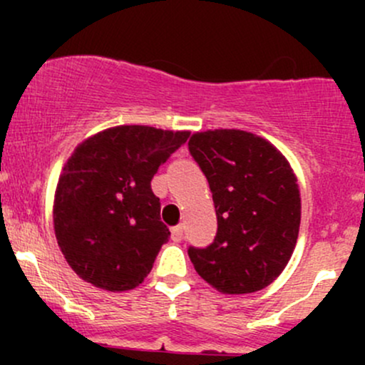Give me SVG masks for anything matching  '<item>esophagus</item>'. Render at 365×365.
I'll list each match as a JSON object with an SVG mask.
<instances>
[{
  "mask_svg": "<svg viewBox=\"0 0 365 365\" xmlns=\"http://www.w3.org/2000/svg\"><path fill=\"white\" fill-rule=\"evenodd\" d=\"M182 238H183V228H182V226H175V228H171V240L182 242Z\"/></svg>",
  "mask_w": 365,
  "mask_h": 365,
  "instance_id": "1",
  "label": "esophagus"
}]
</instances>
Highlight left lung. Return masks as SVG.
<instances>
[{"mask_svg":"<svg viewBox=\"0 0 365 365\" xmlns=\"http://www.w3.org/2000/svg\"><path fill=\"white\" fill-rule=\"evenodd\" d=\"M188 149L212 194L217 233L188 249L204 282L226 295L266 288L297 245L300 188L288 159L269 140L237 128L192 133Z\"/></svg>","mask_w":365,"mask_h":365,"instance_id":"8db88e82","label":"left lung"}]
</instances>
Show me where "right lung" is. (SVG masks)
<instances>
[{"label":"right lung","instance_id":"add662e5","mask_svg":"<svg viewBox=\"0 0 365 365\" xmlns=\"http://www.w3.org/2000/svg\"><path fill=\"white\" fill-rule=\"evenodd\" d=\"M188 135V130L118 125L73 149L54 190L53 223L78 278L108 292L144 282L170 237L150 180Z\"/></svg>","mask_w":365,"mask_h":365}]
</instances>
